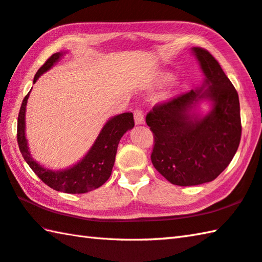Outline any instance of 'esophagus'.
I'll list each match as a JSON object with an SVG mask.
<instances>
[{"mask_svg": "<svg viewBox=\"0 0 262 262\" xmlns=\"http://www.w3.org/2000/svg\"><path fill=\"white\" fill-rule=\"evenodd\" d=\"M134 120L136 125H143L144 123V116L141 110H136L134 112Z\"/></svg>", "mask_w": 262, "mask_h": 262, "instance_id": "esophagus-1", "label": "esophagus"}]
</instances>
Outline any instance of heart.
Instances as JSON below:
<instances>
[{
    "instance_id": "heart-1",
    "label": "heart",
    "mask_w": 262,
    "mask_h": 262,
    "mask_svg": "<svg viewBox=\"0 0 262 262\" xmlns=\"http://www.w3.org/2000/svg\"><path fill=\"white\" fill-rule=\"evenodd\" d=\"M173 79H174V75H173V73H170V72H163L159 75V81L163 82V83L172 81Z\"/></svg>"
}]
</instances>
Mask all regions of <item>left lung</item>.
<instances>
[{
    "label": "left lung",
    "mask_w": 262,
    "mask_h": 262,
    "mask_svg": "<svg viewBox=\"0 0 262 262\" xmlns=\"http://www.w3.org/2000/svg\"><path fill=\"white\" fill-rule=\"evenodd\" d=\"M191 51L205 77L203 84L158 104L145 119L155 137L152 164L181 187L216 179L234 158L242 135L235 87L210 52L198 47ZM203 101L211 104L205 115L198 112Z\"/></svg>",
    "instance_id": "8db88e82"
}]
</instances>
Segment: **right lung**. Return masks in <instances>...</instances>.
Returning <instances> with one entry per match:
<instances>
[{
    "label": "right lung",
    "mask_w": 262,
    "mask_h": 262,
    "mask_svg": "<svg viewBox=\"0 0 262 262\" xmlns=\"http://www.w3.org/2000/svg\"><path fill=\"white\" fill-rule=\"evenodd\" d=\"M65 55V52H56L37 71L33 83L37 81L42 74L49 71L57 61ZM32 90V89H31ZM31 93V92H30ZM28 93L21 103L17 123V141L21 155L28 166L37 177L56 191L66 193H84L101 187L110 178L115 165L118 144L127 130L134 127L133 113H121L108 119L97 139L81 160L69 168L54 170L33 159L28 149L25 135L26 105L30 97Z\"/></svg>",
    "instance_id": "right-lung-1"
}]
</instances>
